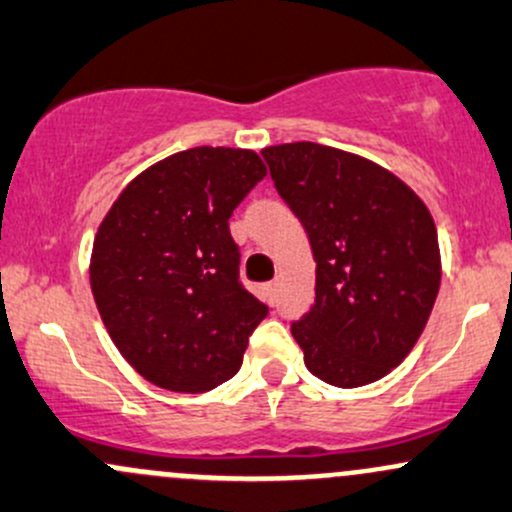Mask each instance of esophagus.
<instances>
[{"instance_id":"esophagus-1","label":"esophagus","mask_w":512,"mask_h":512,"mask_svg":"<svg viewBox=\"0 0 512 512\" xmlns=\"http://www.w3.org/2000/svg\"><path fill=\"white\" fill-rule=\"evenodd\" d=\"M263 293H266V300L273 305V302H276V295H278V280H271V283L263 285Z\"/></svg>"}]
</instances>
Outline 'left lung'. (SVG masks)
I'll return each mask as SVG.
<instances>
[{"label": "left lung", "mask_w": 512, "mask_h": 512, "mask_svg": "<svg viewBox=\"0 0 512 512\" xmlns=\"http://www.w3.org/2000/svg\"><path fill=\"white\" fill-rule=\"evenodd\" d=\"M261 153L317 263L315 305L293 324L307 371L337 388L388 376L420 339L442 283L430 210L359 153L312 141Z\"/></svg>", "instance_id": "obj_1"}]
</instances>
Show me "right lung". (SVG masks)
<instances>
[{"instance_id": "1", "label": "right lung", "mask_w": 512, "mask_h": 512, "mask_svg": "<svg viewBox=\"0 0 512 512\" xmlns=\"http://www.w3.org/2000/svg\"><path fill=\"white\" fill-rule=\"evenodd\" d=\"M266 173L251 148L178 151L141 170L97 227L95 305L153 386L207 393L241 368L268 307L239 283L229 217Z\"/></svg>"}]
</instances>
